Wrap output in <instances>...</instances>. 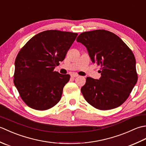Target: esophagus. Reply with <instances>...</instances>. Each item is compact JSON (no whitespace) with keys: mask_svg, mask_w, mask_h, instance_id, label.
<instances>
[{"mask_svg":"<svg viewBox=\"0 0 146 146\" xmlns=\"http://www.w3.org/2000/svg\"><path fill=\"white\" fill-rule=\"evenodd\" d=\"M71 77H76V76H78V75H77V74H76V73H72V74H71Z\"/></svg>","mask_w":146,"mask_h":146,"instance_id":"obj_1","label":"esophagus"}]
</instances>
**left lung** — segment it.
I'll return each mask as SVG.
<instances>
[{
	"label": "left lung",
	"instance_id": "8db88e82",
	"mask_svg": "<svg viewBox=\"0 0 146 146\" xmlns=\"http://www.w3.org/2000/svg\"><path fill=\"white\" fill-rule=\"evenodd\" d=\"M76 41L86 48L93 63L101 66L100 79L87 77L81 88L86 101L102 110L120 106L137 82L131 49L119 36L103 29L82 33Z\"/></svg>",
	"mask_w": 146,
	"mask_h": 146
}]
</instances>
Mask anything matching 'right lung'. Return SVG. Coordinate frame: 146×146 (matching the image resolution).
Masks as SVG:
<instances>
[{
  "instance_id": "right-lung-1",
  "label": "right lung",
  "mask_w": 146,
  "mask_h": 146,
  "mask_svg": "<svg viewBox=\"0 0 146 146\" xmlns=\"http://www.w3.org/2000/svg\"><path fill=\"white\" fill-rule=\"evenodd\" d=\"M77 33L48 30L33 36L15 58L14 83L27 106L46 110L61 98L70 75L54 71L63 61Z\"/></svg>"
}]
</instances>
